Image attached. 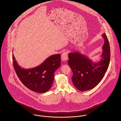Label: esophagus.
I'll return each instance as SVG.
<instances>
[{
  "label": "esophagus",
  "instance_id": "34e87169",
  "mask_svg": "<svg viewBox=\"0 0 121 121\" xmlns=\"http://www.w3.org/2000/svg\"><path fill=\"white\" fill-rule=\"evenodd\" d=\"M68 59V55L67 52H64L61 55V59L62 61H65Z\"/></svg>",
  "mask_w": 121,
  "mask_h": 121
}]
</instances>
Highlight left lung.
I'll use <instances>...</instances> for the list:
<instances>
[{
    "label": "left lung",
    "instance_id": "1",
    "mask_svg": "<svg viewBox=\"0 0 121 121\" xmlns=\"http://www.w3.org/2000/svg\"><path fill=\"white\" fill-rule=\"evenodd\" d=\"M102 36L104 42L99 62L94 63L88 56L78 52L68 54V64L73 73L72 82L81 91H87L96 86L102 80L109 67L111 55L109 42L105 33Z\"/></svg>",
    "mask_w": 121,
    "mask_h": 121
}]
</instances>
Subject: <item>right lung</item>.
Listing matches in <instances>:
<instances>
[{
  "mask_svg": "<svg viewBox=\"0 0 121 121\" xmlns=\"http://www.w3.org/2000/svg\"><path fill=\"white\" fill-rule=\"evenodd\" d=\"M13 65L19 79L30 90L38 93L47 92L52 85L54 72L61 66V55L49 56L40 65L25 69L20 67L12 54Z\"/></svg>",
  "mask_w": 121,
  "mask_h": 121,
  "instance_id": "add662e5",
  "label": "right lung"
}]
</instances>
